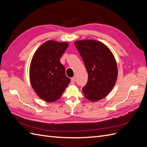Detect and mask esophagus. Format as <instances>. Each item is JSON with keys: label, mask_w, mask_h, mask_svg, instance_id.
<instances>
[{"label": "esophagus", "mask_w": 147, "mask_h": 147, "mask_svg": "<svg viewBox=\"0 0 147 147\" xmlns=\"http://www.w3.org/2000/svg\"><path fill=\"white\" fill-rule=\"evenodd\" d=\"M75 77H72L71 78V83L75 84Z\"/></svg>", "instance_id": "1"}]
</instances>
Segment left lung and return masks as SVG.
Masks as SVG:
<instances>
[{"instance_id":"1","label":"left lung","mask_w":147,"mask_h":147,"mask_svg":"<svg viewBox=\"0 0 147 147\" xmlns=\"http://www.w3.org/2000/svg\"><path fill=\"white\" fill-rule=\"evenodd\" d=\"M88 74L86 84L82 90L86 99L96 102L104 98L117 82L118 69L110 49L94 40L75 42Z\"/></svg>"}]
</instances>
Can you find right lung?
I'll return each mask as SVG.
<instances>
[{
    "label": "right lung",
    "mask_w": 147,
    "mask_h": 147,
    "mask_svg": "<svg viewBox=\"0 0 147 147\" xmlns=\"http://www.w3.org/2000/svg\"><path fill=\"white\" fill-rule=\"evenodd\" d=\"M68 46L67 42L49 40L42 44L32 57L29 71L31 85L46 102L59 99L70 82L59 61Z\"/></svg>",
    "instance_id": "obj_1"
}]
</instances>
